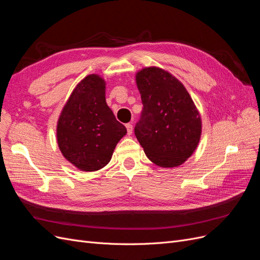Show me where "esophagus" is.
<instances>
[{
	"mask_svg": "<svg viewBox=\"0 0 260 260\" xmlns=\"http://www.w3.org/2000/svg\"><path fill=\"white\" fill-rule=\"evenodd\" d=\"M125 128H127V132H128V135L130 136V135H132V131H133V127H132V124L131 123H127L125 124Z\"/></svg>",
	"mask_w": 260,
	"mask_h": 260,
	"instance_id": "obj_1",
	"label": "esophagus"
}]
</instances>
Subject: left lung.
I'll list each match as a JSON object with an SVG mask.
<instances>
[{"mask_svg": "<svg viewBox=\"0 0 260 260\" xmlns=\"http://www.w3.org/2000/svg\"><path fill=\"white\" fill-rule=\"evenodd\" d=\"M136 81L143 103L135 128L139 143L157 166H180L199 145L200 112L182 82L165 69L154 66L141 69Z\"/></svg>", "mask_w": 260, "mask_h": 260, "instance_id": "1", "label": "left lung"}]
</instances>
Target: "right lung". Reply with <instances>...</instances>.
<instances>
[{"label":"right lung","mask_w":260,"mask_h":260,"mask_svg":"<svg viewBox=\"0 0 260 260\" xmlns=\"http://www.w3.org/2000/svg\"><path fill=\"white\" fill-rule=\"evenodd\" d=\"M106 82L99 75L76 85L59 115L56 137L62 156L81 171H96L111 161L127 129L117 121L105 99Z\"/></svg>","instance_id":"1"}]
</instances>
